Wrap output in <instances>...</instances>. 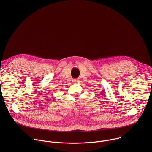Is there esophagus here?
Masks as SVG:
<instances>
[{
  "instance_id": "34e87169",
  "label": "esophagus",
  "mask_w": 152,
  "mask_h": 152,
  "mask_svg": "<svg viewBox=\"0 0 152 152\" xmlns=\"http://www.w3.org/2000/svg\"><path fill=\"white\" fill-rule=\"evenodd\" d=\"M78 81H79V80H78V79H73L72 82H73V83H77Z\"/></svg>"
}]
</instances>
